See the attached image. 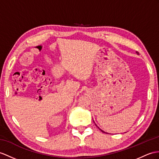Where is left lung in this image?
Masks as SVG:
<instances>
[{
    "label": "left lung",
    "mask_w": 159,
    "mask_h": 159,
    "mask_svg": "<svg viewBox=\"0 0 159 159\" xmlns=\"http://www.w3.org/2000/svg\"><path fill=\"white\" fill-rule=\"evenodd\" d=\"M136 53H137V54H138H138H139V52H136ZM101 131H102V132H104V133H105V132H104V131H102V130H101Z\"/></svg>",
    "instance_id": "left-lung-1"
}]
</instances>
